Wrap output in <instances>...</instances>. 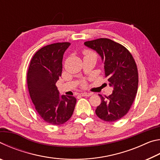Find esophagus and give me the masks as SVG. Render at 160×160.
I'll return each instance as SVG.
<instances>
[{"mask_svg":"<svg viewBox=\"0 0 160 160\" xmlns=\"http://www.w3.org/2000/svg\"><path fill=\"white\" fill-rule=\"evenodd\" d=\"M81 96L82 97H90L92 95V93H89V92H82L80 94Z\"/></svg>","mask_w":160,"mask_h":160,"instance_id":"1","label":"esophagus"}]
</instances>
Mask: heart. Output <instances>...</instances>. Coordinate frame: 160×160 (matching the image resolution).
<instances>
[{
    "label": "heart",
    "instance_id": "heart-1",
    "mask_svg": "<svg viewBox=\"0 0 160 160\" xmlns=\"http://www.w3.org/2000/svg\"><path fill=\"white\" fill-rule=\"evenodd\" d=\"M84 54H85V56H87V55H90V54H94V53L89 50H85V51H84ZM82 85L85 86V84L83 83Z\"/></svg>",
    "mask_w": 160,
    "mask_h": 160
}]
</instances>
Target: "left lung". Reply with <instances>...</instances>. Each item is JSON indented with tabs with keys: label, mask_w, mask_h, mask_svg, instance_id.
<instances>
[{
	"label": "left lung",
	"mask_w": 160,
	"mask_h": 160,
	"mask_svg": "<svg viewBox=\"0 0 160 160\" xmlns=\"http://www.w3.org/2000/svg\"><path fill=\"white\" fill-rule=\"evenodd\" d=\"M85 45L101 56L105 77L113 88L109 96L99 94L102 102L97 107L96 114L107 122L118 121L128 112L136 96L138 72L135 61L125 47L107 38L85 42Z\"/></svg>",
	"instance_id": "8db88e82"
}]
</instances>
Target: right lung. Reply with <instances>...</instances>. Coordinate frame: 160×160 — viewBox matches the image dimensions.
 <instances>
[{"label":"right lung","instance_id":"1","mask_svg":"<svg viewBox=\"0 0 160 160\" xmlns=\"http://www.w3.org/2000/svg\"><path fill=\"white\" fill-rule=\"evenodd\" d=\"M69 42L54 43L40 48L32 58L27 74L28 90L35 109L45 122L53 126L68 121L76 99L59 96L56 83L61 76L63 53Z\"/></svg>","mask_w":160,"mask_h":160}]
</instances>
